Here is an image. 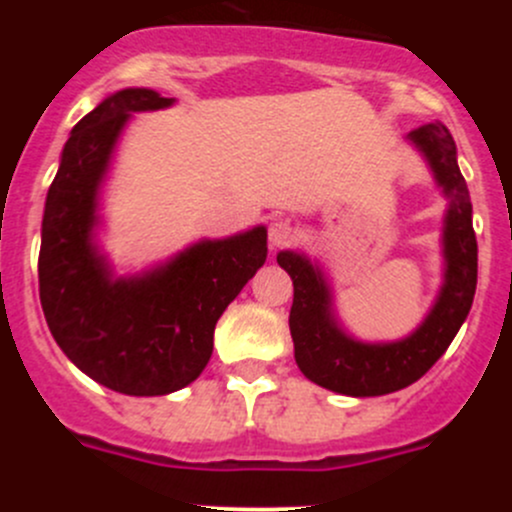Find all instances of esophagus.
I'll return each instance as SVG.
<instances>
[{
    "instance_id": "1",
    "label": "esophagus",
    "mask_w": 512,
    "mask_h": 512,
    "mask_svg": "<svg viewBox=\"0 0 512 512\" xmlns=\"http://www.w3.org/2000/svg\"><path fill=\"white\" fill-rule=\"evenodd\" d=\"M297 240V227H294L289 220H275L270 225V245L272 247H285L292 245Z\"/></svg>"
}]
</instances>
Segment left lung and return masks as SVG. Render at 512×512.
<instances>
[{
  "label": "left lung",
  "mask_w": 512,
  "mask_h": 512,
  "mask_svg": "<svg viewBox=\"0 0 512 512\" xmlns=\"http://www.w3.org/2000/svg\"><path fill=\"white\" fill-rule=\"evenodd\" d=\"M409 141L426 158L448 200L443 218V285L414 334L386 344L349 337L334 314L332 289L319 265H312L302 252L285 250L277 255L294 285L289 332L299 371L314 384L344 396H384L421 379L466 322L476 294L478 242L471 195L456 160V141L441 121L411 131Z\"/></svg>",
  "instance_id": "left-lung-1"
}]
</instances>
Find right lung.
Listing matches in <instances>:
<instances>
[{"label": "right lung", "mask_w": 512, "mask_h": 512, "mask_svg": "<svg viewBox=\"0 0 512 512\" xmlns=\"http://www.w3.org/2000/svg\"><path fill=\"white\" fill-rule=\"evenodd\" d=\"M173 101L153 89H123L86 113L71 128L41 220L46 324L86 376L128 396L193 384L213 354L220 314L267 260V230L257 225L195 242L143 275L113 277L94 242L98 190L128 118Z\"/></svg>", "instance_id": "right-lung-1"}]
</instances>
